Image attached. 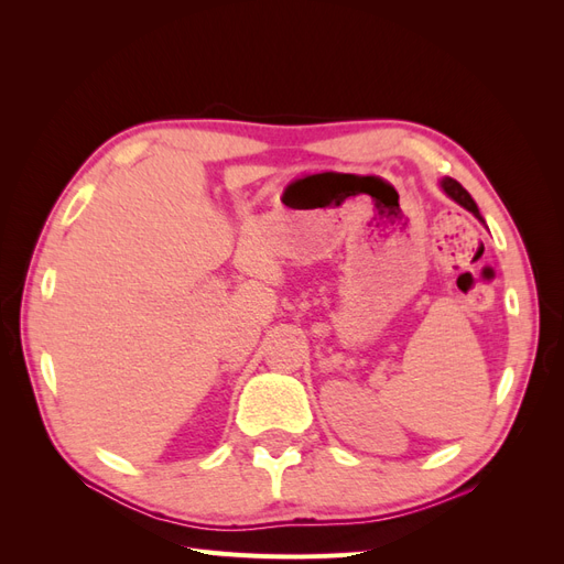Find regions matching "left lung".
<instances>
[{
    "instance_id": "8db88e82",
    "label": "left lung",
    "mask_w": 564,
    "mask_h": 564,
    "mask_svg": "<svg viewBox=\"0 0 564 564\" xmlns=\"http://www.w3.org/2000/svg\"><path fill=\"white\" fill-rule=\"evenodd\" d=\"M442 187H445V193H447L452 199H456V202L460 204V207H466L468 212H473L477 218H480V212H477L473 197L464 191V185H460V183L454 181V178H445V181H442Z\"/></svg>"
}]
</instances>
